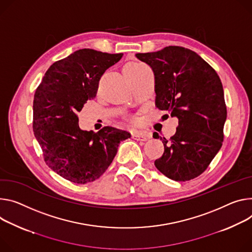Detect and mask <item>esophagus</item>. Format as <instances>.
Returning <instances> with one entry per match:
<instances>
[{"label": "esophagus", "mask_w": 252, "mask_h": 252, "mask_svg": "<svg viewBox=\"0 0 252 252\" xmlns=\"http://www.w3.org/2000/svg\"><path fill=\"white\" fill-rule=\"evenodd\" d=\"M131 136H132V139H134L136 141H147L149 138L146 132L141 131V130H133L131 132Z\"/></svg>", "instance_id": "1"}]
</instances>
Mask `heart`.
<instances>
[{"instance_id":"b5f03b06","label":"heart","mask_w":252,"mask_h":252,"mask_svg":"<svg viewBox=\"0 0 252 252\" xmlns=\"http://www.w3.org/2000/svg\"><path fill=\"white\" fill-rule=\"evenodd\" d=\"M145 67H147V66H145L144 64H142L140 62L128 61L124 66V72H125L126 76L132 75V74H135V73L140 72L141 70H143Z\"/></svg>"}]
</instances>
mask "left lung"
Instances as JSON below:
<instances>
[{
	"instance_id": "1",
	"label": "left lung",
	"mask_w": 252,
	"mask_h": 252,
	"mask_svg": "<svg viewBox=\"0 0 252 252\" xmlns=\"http://www.w3.org/2000/svg\"><path fill=\"white\" fill-rule=\"evenodd\" d=\"M135 56L154 71L156 106L179 121L169 140L154 133L165 147L155 166L174 181L192 180L208 168L222 147L227 110L221 80L207 62L184 47Z\"/></svg>"
}]
</instances>
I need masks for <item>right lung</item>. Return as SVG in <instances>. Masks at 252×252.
I'll return each instance as SVG.
<instances>
[{
  "label": "right lung",
  "instance_id": "obj_1",
  "mask_svg": "<svg viewBox=\"0 0 252 252\" xmlns=\"http://www.w3.org/2000/svg\"><path fill=\"white\" fill-rule=\"evenodd\" d=\"M109 54L80 49L54 62L37 87L33 101V131L49 168L62 178L86 184L109 167L121 142L130 133L112 126L97 132L80 129L77 113L96 96L100 77L121 60Z\"/></svg>",
  "mask_w": 252,
  "mask_h": 252
}]
</instances>
